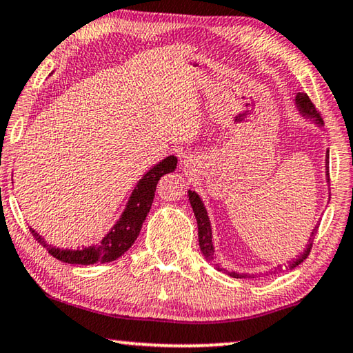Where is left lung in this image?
Instances as JSON below:
<instances>
[{"label":"left lung","mask_w":353,"mask_h":353,"mask_svg":"<svg viewBox=\"0 0 353 353\" xmlns=\"http://www.w3.org/2000/svg\"><path fill=\"white\" fill-rule=\"evenodd\" d=\"M294 106L298 108L299 114L303 115L304 119H311L312 122L317 125V126H322L323 125V120L320 117V114L317 112V109L314 108V104L311 103V99L306 93H298L296 97H294ZM328 161H330V150H327V157H325V163H327V181L330 182V174H328ZM188 199H190V204L193 208V212H194V217H196V222H198V241H199V249H201L204 259H206L210 265H212L215 270L217 271H223L227 272L228 276L231 277H236V279H245L247 274H239V272H234V271H227L225 268H222L217 263L214 261V243H212V228H210V220H209V215H208V210L204 208V203L201 201V198H199V194L193 190H188ZM317 230L319 227H315L311 233V238H309V244L306 245V249H304L301 254L298 255L296 260H293L290 265L288 266H277L276 270L279 272H282L283 270H293V268H296L298 265H301V263L307 259L309 252L312 249V241H314V236L317 234ZM250 277V276H249Z\"/></svg>","instance_id":"obj_1"}]
</instances>
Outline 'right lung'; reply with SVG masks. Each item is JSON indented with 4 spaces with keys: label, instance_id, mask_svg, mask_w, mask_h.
Instances as JSON below:
<instances>
[{
    "label": "right lung",
    "instance_id": "1",
    "mask_svg": "<svg viewBox=\"0 0 353 353\" xmlns=\"http://www.w3.org/2000/svg\"><path fill=\"white\" fill-rule=\"evenodd\" d=\"M176 166L177 159L174 155H170L165 160L157 163L155 166H152L139 179L130 194L122 215L114 223V227L109 230V233L101 239V243L76 250L60 249V247H54L46 243V239L39 233H36L33 228H30L31 234L34 236V239L42 247L49 250V254L54 259L63 263H70V265H94V263H109L117 260L134 244L136 238L139 236L144 220L152 208L157 183H159L160 177L174 171Z\"/></svg>",
    "mask_w": 353,
    "mask_h": 353
}]
</instances>
